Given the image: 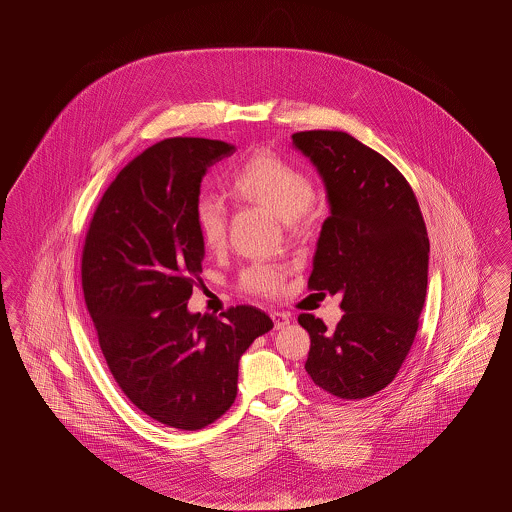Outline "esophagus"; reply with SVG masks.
<instances>
[{"mask_svg":"<svg viewBox=\"0 0 512 512\" xmlns=\"http://www.w3.org/2000/svg\"><path fill=\"white\" fill-rule=\"evenodd\" d=\"M270 318H272V322H274V328H276V330H282V328H286V326L290 324V315H288V313L274 311V313H270Z\"/></svg>","mask_w":512,"mask_h":512,"instance_id":"1","label":"esophagus"}]
</instances>
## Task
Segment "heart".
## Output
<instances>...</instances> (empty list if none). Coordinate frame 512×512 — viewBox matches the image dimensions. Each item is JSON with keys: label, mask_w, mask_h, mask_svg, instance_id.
<instances>
[{"label": "heart", "mask_w": 512, "mask_h": 512, "mask_svg": "<svg viewBox=\"0 0 512 512\" xmlns=\"http://www.w3.org/2000/svg\"><path fill=\"white\" fill-rule=\"evenodd\" d=\"M228 192L249 205H257L286 224L305 219L315 201V186L305 172L288 161L261 153L245 161L228 182ZM195 222L203 244L219 251L226 242V211L211 195H199L194 207ZM240 282L247 292L274 293L284 282V268L268 263H255L245 268Z\"/></svg>", "instance_id": "heart-1"}]
</instances>
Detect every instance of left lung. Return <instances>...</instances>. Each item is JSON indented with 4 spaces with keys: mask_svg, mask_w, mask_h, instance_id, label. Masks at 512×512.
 Returning <instances> with one entry per match:
<instances>
[{
    "mask_svg": "<svg viewBox=\"0 0 512 512\" xmlns=\"http://www.w3.org/2000/svg\"><path fill=\"white\" fill-rule=\"evenodd\" d=\"M322 178L324 220L309 288L341 295L334 330L299 315L311 336L305 363L318 388L365 399L395 378L413 345L426 299L430 242L409 182L386 157L334 130L293 134Z\"/></svg>",
    "mask_w": 512,
    "mask_h": 512,
    "instance_id": "8db88e82",
    "label": "left lung"
}]
</instances>
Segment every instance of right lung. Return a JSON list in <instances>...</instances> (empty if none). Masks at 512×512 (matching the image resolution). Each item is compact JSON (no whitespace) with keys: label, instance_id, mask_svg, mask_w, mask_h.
Returning a JSON list of instances; mask_svg holds the SVG:
<instances>
[{"label":"right lung","instance_id":"add662e5","mask_svg":"<svg viewBox=\"0 0 512 512\" xmlns=\"http://www.w3.org/2000/svg\"><path fill=\"white\" fill-rule=\"evenodd\" d=\"M234 151L205 138L147 147L101 197L82 251L84 299L113 378L142 413L178 430L232 407L242 355L274 326L251 305L222 318L188 311L205 257L201 180Z\"/></svg>","mask_w":512,"mask_h":512}]
</instances>
